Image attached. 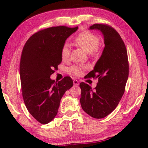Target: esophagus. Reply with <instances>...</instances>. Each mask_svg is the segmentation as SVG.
Returning a JSON list of instances; mask_svg holds the SVG:
<instances>
[{"label": "esophagus", "mask_w": 148, "mask_h": 148, "mask_svg": "<svg viewBox=\"0 0 148 148\" xmlns=\"http://www.w3.org/2000/svg\"><path fill=\"white\" fill-rule=\"evenodd\" d=\"M73 83L74 86H78L79 85V81L77 80H74L73 81Z\"/></svg>", "instance_id": "esophagus-1"}]
</instances>
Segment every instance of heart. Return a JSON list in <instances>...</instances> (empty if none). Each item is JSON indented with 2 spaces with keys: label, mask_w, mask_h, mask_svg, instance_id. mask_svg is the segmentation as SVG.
I'll list each match as a JSON object with an SVG mask.
<instances>
[{
  "label": "heart",
  "mask_w": 148,
  "mask_h": 148,
  "mask_svg": "<svg viewBox=\"0 0 148 148\" xmlns=\"http://www.w3.org/2000/svg\"><path fill=\"white\" fill-rule=\"evenodd\" d=\"M75 43L88 53H92L98 48L100 45V39L93 34L86 32L81 33L75 39ZM71 49L69 43H65L61 50V56L63 60H67L70 56ZM85 67L82 65H73L69 69L71 74L75 76H80L83 74Z\"/></svg>",
  "instance_id": "heart-1"
}]
</instances>
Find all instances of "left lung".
<instances>
[{"instance_id":"obj_1","label":"left lung","mask_w":148,"mask_h":148,"mask_svg":"<svg viewBox=\"0 0 148 148\" xmlns=\"http://www.w3.org/2000/svg\"><path fill=\"white\" fill-rule=\"evenodd\" d=\"M90 30L102 32L105 47L88 77L98 78L94 89L81 83L80 103L83 111L93 118H105L116 109L125 92L128 77L126 47L116 30L106 24H94Z\"/></svg>"}]
</instances>
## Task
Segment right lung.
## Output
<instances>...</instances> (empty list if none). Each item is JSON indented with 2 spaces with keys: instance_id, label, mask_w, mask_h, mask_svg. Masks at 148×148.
<instances>
[{
  "instance_id": "1",
  "label": "right lung",
  "mask_w": 148,
  "mask_h": 148,
  "mask_svg": "<svg viewBox=\"0 0 148 148\" xmlns=\"http://www.w3.org/2000/svg\"><path fill=\"white\" fill-rule=\"evenodd\" d=\"M77 29L59 26L41 30L23 47L20 65L22 95L30 114L42 124L54 119L63 95L73 86L70 77L55 82L50 76L62 62L66 39Z\"/></svg>"
}]
</instances>
